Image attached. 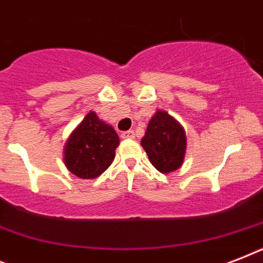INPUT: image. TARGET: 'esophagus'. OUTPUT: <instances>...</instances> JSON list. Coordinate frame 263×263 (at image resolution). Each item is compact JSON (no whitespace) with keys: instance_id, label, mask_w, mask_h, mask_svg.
Instances as JSON below:
<instances>
[{"instance_id":"esophagus-1","label":"esophagus","mask_w":263,"mask_h":263,"mask_svg":"<svg viewBox=\"0 0 263 263\" xmlns=\"http://www.w3.org/2000/svg\"><path fill=\"white\" fill-rule=\"evenodd\" d=\"M121 138H123V139H134V138H135V132L134 131L121 132Z\"/></svg>"}]
</instances>
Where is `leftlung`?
Returning <instances> with one entry per match:
<instances>
[{
  "mask_svg": "<svg viewBox=\"0 0 263 263\" xmlns=\"http://www.w3.org/2000/svg\"><path fill=\"white\" fill-rule=\"evenodd\" d=\"M140 144L153 166L161 173H171L183 164L187 139L183 127L164 110L156 111Z\"/></svg>",
  "mask_w": 263,
  "mask_h": 263,
  "instance_id": "8db88e82",
  "label": "left lung"
}]
</instances>
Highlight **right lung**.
Instances as JSON below:
<instances>
[{
	"label": "right lung",
	"mask_w": 263,
	"mask_h": 263,
	"mask_svg": "<svg viewBox=\"0 0 263 263\" xmlns=\"http://www.w3.org/2000/svg\"><path fill=\"white\" fill-rule=\"evenodd\" d=\"M119 143L115 129L90 111L69 136L64 161L67 168L80 179H95L110 166Z\"/></svg>",
	"instance_id": "obj_1"
}]
</instances>
